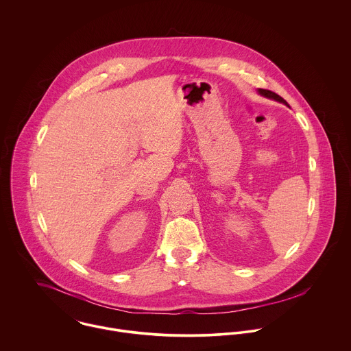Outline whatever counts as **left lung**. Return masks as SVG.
I'll use <instances>...</instances> for the list:
<instances>
[{
	"label": "left lung",
	"mask_w": 351,
	"mask_h": 351,
	"mask_svg": "<svg viewBox=\"0 0 351 351\" xmlns=\"http://www.w3.org/2000/svg\"><path fill=\"white\" fill-rule=\"evenodd\" d=\"M259 93H261L262 96H265V97H269V99H273V100L280 101V102H282V104L288 105V102H287V101L284 100L281 96H278L277 93L271 92V90H267V89H259Z\"/></svg>",
	"instance_id": "obj_1"
}]
</instances>
